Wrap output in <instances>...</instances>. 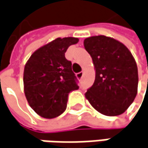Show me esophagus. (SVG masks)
<instances>
[{
	"label": "esophagus",
	"instance_id": "34e87169",
	"mask_svg": "<svg viewBox=\"0 0 148 148\" xmlns=\"http://www.w3.org/2000/svg\"><path fill=\"white\" fill-rule=\"evenodd\" d=\"M83 76H84V72H79V73H78V74H76V77L78 79H80L83 78Z\"/></svg>",
	"mask_w": 148,
	"mask_h": 148
}]
</instances>
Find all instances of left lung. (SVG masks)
<instances>
[{
	"mask_svg": "<svg viewBox=\"0 0 148 148\" xmlns=\"http://www.w3.org/2000/svg\"><path fill=\"white\" fill-rule=\"evenodd\" d=\"M84 45L95 69V80L85 93L86 99L103 115L123 113L138 93V66L132 53L123 43L105 36H90Z\"/></svg>",
	"mask_w": 148,
	"mask_h": 148,
	"instance_id": "8db88e82",
	"label": "left lung"
}]
</instances>
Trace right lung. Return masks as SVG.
I'll return each mask as SVG.
<instances>
[{"label":"right lung","mask_w":148,"mask_h":148,"mask_svg":"<svg viewBox=\"0 0 148 148\" xmlns=\"http://www.w3.org/2000/svg\"><path fill=\"white\" fill-rule=\"evenodd\" d=\"M79 42L75 37L57 38L36 49L24 69V92L30 108L45 119H55L66 109L68 95L76 90V77L67 49Z\"/></svg>","instance_id":"add662e5"}]
</instances>
